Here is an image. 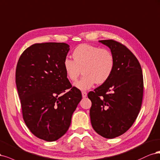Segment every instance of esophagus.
<instances>
[{
    "instance_id": "1",
    "label": "esophagus",
    "mask_w": 160,
    "mask_h": 160,
    "mask_svg": "<svg viewBox=\"0 0 160 160\" xmlns=\"http://www.w3.org/2000/svg\"><path fill=\"white\" fill-rule=\"evenodd\" d=\"M82 97H83V98H86L87 96V93L86 92L83 91V92H82Z\"/></svg>"
}]
</instances>
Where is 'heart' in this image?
<instances>
[{"label":"heart","instance_id":"1","mask_svg":"<svg viewBox=\"0 0 160 160\" xmlns=\"http://www.w3.org/2000/svg\"><path fill=\"white\" fill-rule=\"evenodd\" d=\"M72 56L74 60L64 59L63 68L67 78L72 82L78 78L81 72L84 74L74 84L79 90H88L96 83L104 84L114 72V58L108 49L82 44L74 49Z\"/></svg>","mask_w":160,"mask_h":160}]
</instances>
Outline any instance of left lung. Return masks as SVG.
I'll list each match as a JSON object with an SVG mask.
<instances>
[{"mask_svg": "<svg viewBox=\"0 0 160 160\" xmlns=\"http://www.w3.org/2000/svg\"><path fill=\"white\" fill-rule=\"evenodd\" d=\"M114 56V72L104 84L90 92V116L94 130L112 139L128 131L141 109L143 80L140 62L123 44L114 40H99Z\"/></svg>", "mask_w": 160, "mask_h": 160, "instance_id": "obj_1", "label": "left lung"}]
</instances>
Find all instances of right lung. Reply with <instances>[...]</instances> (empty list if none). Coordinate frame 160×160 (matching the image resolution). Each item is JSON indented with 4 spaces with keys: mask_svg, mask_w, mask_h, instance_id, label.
Returning a JSON list of instances; mask_svg holds the SVG:
<instances>
[{
    "mask_svg": "<svg viewBox=\"0 0 160 160\" xmlns=\"http://www.w3.org/2000/svg\"><path fill=\"white\" fill-rule=\"evenodd\" d=\"M69 47L62 42L32 44L22 52L17 66L24 121L35 136L47 142L65 134L82 100L81 92L72 87L63 68Z\"/></svg>",
    "mask_w": 160,
    "mask_h": 160,
    "instance_id": "1",
    "label": "right lung"
}]
</instances>
